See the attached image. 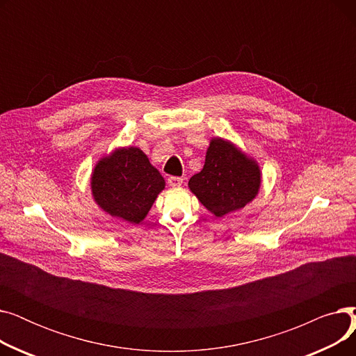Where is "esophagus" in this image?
<instances>
[{
    "label": "esophagus",
    "instance_id": "esophagus-1",
    "mask_svg": "<svg viewBox=\"0 0 356 356\" xmlns=\"http://www.w3.org/2000/svg\"><path fill=\"white\" fill-rule=\"evenodd\" d=\"M167 183H168V186H172V188H179V186H181V183H183V179L177 177V176H170L167 179Z\"/></svg>",
    "mask_w": 356,
    "mask_h": 356
}]
</instances>
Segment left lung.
I'll return each instance as SVG.
<instances>
[{
    "mask_svg": "<svg viewBox=\"0 0 356 356\" xmlns=\"http://www.w3.org/2000/svg\"><path fill=\"white\" fill-rule=\"evenodd\" d=\"M259 184L258 164L222 138L211 141L202 172L189 180L191 191L218 218L244 208Z\"/></svg>",
    "mask_w": 356,
    "mask_h": 356,
    "instance_id": "8db88e82",
    "label": "left lung"
}]
</instances>
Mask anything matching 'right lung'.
<instances>
[{
	"mask_svg": "<svg viewBox=\"0 0 356 356\" xmlns=\"http://www.w3.org/2000/svg\"><path fill=\"white\" fill-rule=\"evenodd\" d=\"M90 186L93 199L106 213L140 223L165 184L140 148L127 147L98 161Z\"/></svg>",
	"mask_w": 356,
	"mask_h": 356,
	"instance_id": "obj_1",
	"label": "right lung"
}]
</instances>
